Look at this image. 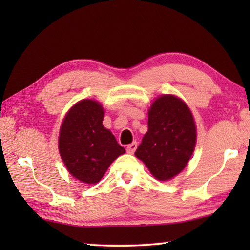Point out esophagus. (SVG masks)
Masks as SVG:
<instances>
[{"label": "esophagus", "instance_id": "1", "mask_svg": "<svg viewBox=\"0 0 250 250\" xmlns=\"http://www.w3.org/2000/svg\"><path fill=\"white\" fill-rule=\"evenodd\" d=\"M137 146H138V143L137 142H132L131 145H129L128 146H126V152H128L129 154H133L134 151L137 150Z\"/></svg>", "mask_w": 250, "mask_h": 250}]
</instances>
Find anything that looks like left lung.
I'll return each instance as SVG.
<instances>
[{
    "label": "left lung",
    "mask_w": 250,
    "mask_h": 250,
    "mask_svg": "<svg viewBox=\"0 0 250 250\" xmlns=\"http://www.w3.org/2000/svg\"><path fill=\"white\" fill-rule=\"evenodd\" d=\"M196 129L191 111L174 96H161L149 110L147 132L135 151L160 181H167L185 167L195 147Z\"/></svg>",
    "instance_id": "1"
}]
</instances>
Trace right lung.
Here are the masks:
<instances>
[{
  "mask_svg": "<svg viewBox=\"0 0 250 250\" xmlns=\"http://www.w3.org/2000/svg\"><path fill=\"white\" fill-rule=\"evenodd\" d=\"M103 120L99 103L82 100L67 113L59 132V153L66 167L88 184L99 182L110 164L125 152Z\"/></svg>",
  "mask_w": 250,
  "mask_h": 250,
  "instance_id": "obj_1",
  "label": "right lung"
}]
</instances>
